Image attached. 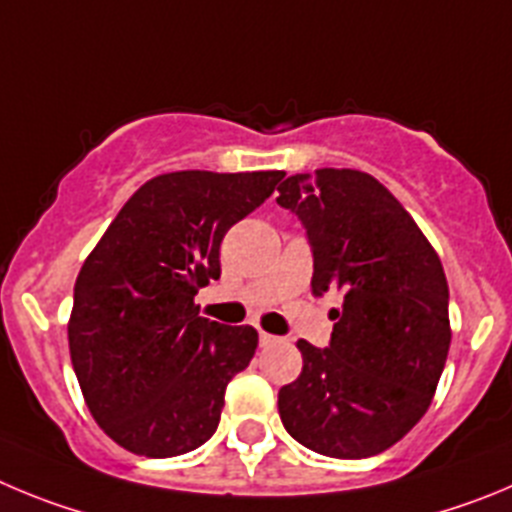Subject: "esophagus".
<instances>
[{
    "mask_svg": "<svg viewBox=\"0 0 512 512\" xmlns=\"http://www.w3.org/2000/svg\"><path fill=\"white\" fill-rule=\"evenodd\" d=\"M275 342H278V336L267 334V331H260V344H262V347H270V344H275Z\"/></svg>",
    "mask_w": 512,
    "mask_h": 512,
    "instance_id": "1",
    "label": "esophagus"
}]
</instances>
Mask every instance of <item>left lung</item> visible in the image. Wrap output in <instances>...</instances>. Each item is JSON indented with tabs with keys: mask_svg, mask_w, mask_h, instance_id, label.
<instances>
[{
	"mask_svg": "<svg viewBox=\"0 0 512 512\" xmlns=\"http://www.w3.org/2000/svg\"><path fill=\"white\" fill-rule=\"evenodd\" d=\"M313 252V296L342 293L326 349L298 339L303 370L283 385L285 431L334 459L375 457L428 411L451 344L439 255L370 173L319 168L278 186Z\"/></svg>",
	"mask_w": 512,
	"mask_h": 512,
	"instance_id": "obj_1",
	"label": "left lung"
}]
</instances>
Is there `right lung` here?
Masks as SVG:
<instances>
[{"mask_svg":"<svg viewBox=\"0 0 512 512\" xmlns=\"http://www.w3.org/2000/svg\"><path fill=\"white\" fill-rule=\"evenodd\" d=\"M283 170H176L132 193L76 278L73 372L101 431L140 457H178L214 436L224 390L257 349L252 326L199 316L219 280L232 224L275 191Z\"/></svg>","mask_w":512,"mask_h":512,"instance_id":"1","label":"right lung"}]
</instances>
